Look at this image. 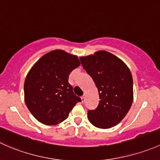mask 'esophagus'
<instances>
[{
  "mask_svg": "<svg viewBox=\"0 0 160 160\" xmlns=\"http://www.w3.org/2000/svg\"><path fill=\"white\" fill-rule=\"evenodd\" d=\"M81 98H82V102H85V94H84V95H82V97H81Z\"/></svg>",
  "mask_w": 160,
  "mask_h": 160,
  "instance_id": "esophagus-1",
  "label": "esophagus"
}]
</instances>
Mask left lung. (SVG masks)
<instances>
[{
	"mask_svg": "<svg viewBox=\"0 0 160 160\" xmlns=\"http://www.w3.org/2000/svg\"><path fill=\"white\" fill-rule=\"evenodd\" d=\"M83 68L92 77L99 95L97 108L88 110V120L100 129H108L122 120L133 101L132 74L126 64L105 51L80 58Z\"/></svg>",
	"mask_w": 160,
	"mask_h": 160,
	"instance_id": "obj_1",
	"label": "left lung"
}]
</instances>
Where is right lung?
<instances>
[{
  "label": "right lung",
  "mask_w": 160,
  "mask_h": 160,
  "mask_svg": "<svg viewBox=\"0 0 160 160\" xmlns=\"http://www.w3.org/2000/svg\"><path fill=\"white\" fill-rule=\"evenodd\" d=\"M79 65L77 56L55 50L42 56L29 71L24 85V101L38 121L48 126L58 124L82 102L68 83L70 73Z\"/></svg>",
  "instance_id": "1"
}]
</instances>
